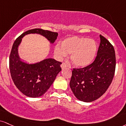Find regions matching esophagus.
<instances>
[{
    "instance_id": "obj_1",
    "label": "esophagus",
    "mask_w": 126,
    "mask_h": 126,
    "mask_svg": "<svg viewBox=\"0 0 126 126\" xmlns=\"http://www.w3.org/2000/svg\"><path fill=\"white\" fill-rule=\"evenodd\" d=\"M66 66H67V64H66L65 63H62V64H61V67H62V69H64V68L66 67Z\"/></svg>"
}]
</instances>
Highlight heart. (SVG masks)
I'll return each instance as SVG.
<instances>
[{"instance_id": "heart-1", "label": "heart", "mask_w": 126, "mask_h": 126, "mask_svg": "<svg viewBox=\"0 0 126 126\" xmlns=\"http://www.w3.org/2000/svg\"><path fill=\"white\" fill-rule=\"evenodd\" d=\"M97 46L96 42L85 37H68L57 44L55 47V53L59 57L66 56L71 54V61L75 66L84 67L93 62L96 56Z\"/></svg>"}]
</instances>
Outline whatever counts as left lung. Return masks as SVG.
I'll return each mask as SVG.
<instances>
[{"label": "left lung", "mask_w": 126, "mask_h": 126, "mask_svg": "<svg viewBox=\"0 0 126 126\" xmlns=\"http://www.w3.org/2000/svg\"><path fill=\"white\" fill-rule=\"evenodd\" d=\"M100 37V45L93 63L86 67L73 69L70 86L76 97L84 102L100 97L114 78L116 64L114 48L107 39L101 35Z\"/></svg>", "instance_id": "left-lung-1"}]
</instances>
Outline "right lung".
I'll use <instances>...</instances> for the list:
<instances>
[{"label":"right lung","mask_w":126,"mask_h":126,"mask_svg":"<svg viewBox=\"0 0 126 126\" xmlns=\"http://www.w3.org/2000/svg\"><path fill=\"white\" fill-rule=\"evenodd\" d=\"M37 33L45 36L50 43L57 39V32L33 29L29 30L19 36L15 42L9 56V69L13 83L23 94L30 97H38L44 94L61 71L62 62L53 59H46L33 64H29L20 60L17 48L26 34Z\"/></svg>","instance_id":"obj_1"}]
</instances>
